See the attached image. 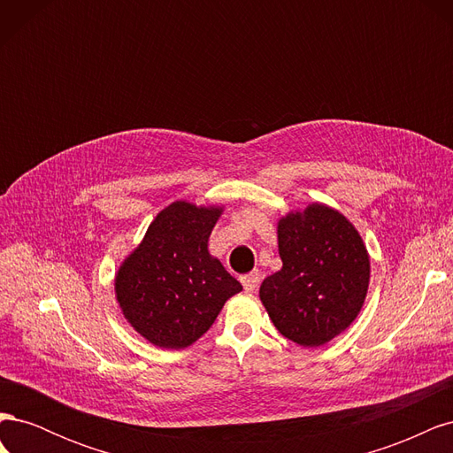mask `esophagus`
Wrapping results in <instances>:
<instances>
[{
	"label": "esophagus",
	"mask_w": 453,
	"mask_h": 453,
	"mask_svg": "<svg viewBox=\"0 0 453 453\" xmlns=\"http://www.w3.org/2000/svg\"><path fill=\"white\" fill-rule=\"evenodd\" d=\"M240 281H242V285H243V289H245V291H248V293H255V291H257V287H258V283H260V273H258V272L245 273V276H242V278H240Z\"/></svg>",
	"instance_id": "obj_1"
}]
</instances>
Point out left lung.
<instances>
[{"label":"left lung","instance_id":"1","mask_svg":"<svg viewBox=\"0 0 453 453\" xmlns=\"http://www.w3.org/2000/svg\"><path fill=\"white\" fill-rule=\"evenodd\" d=\"M281 270L260 285V303L291 342L319 348L357 318L368 291L370 257L338 210L310 203L278 221Z\"/></svg>","mask_w":453,"mask_h":453}]
</instances>
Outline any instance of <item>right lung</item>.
I'll use <instances>...</instances> for the list:
<instances>
[{
    "mask_svg": "<svg viewBox=\"0 0 453 453\" xmlns=\"http://www.w3.org/2000/svg\"><path fill=\"white\" fill-rule=\"evenodd\" d=\"M221 213V205L170 203L119 266L115 296L122 315L153 346L183 349L195 344L226 300L242 291L208 250Z\"/></svg>",
    "mask_w": 453,
    "mask_h": 453,
    "instance_id": "right-lung-1",
    "label": "right lung"
}]
</instances>
